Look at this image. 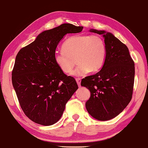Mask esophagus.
<instances>
[{"mask_svg":"<svg viewBox=\"0 0 148 148\" xmlns=\"http://www.w3.org/2000/svg\"><path fill=\"white\" fill-rule=\"evenodd\" d=\"M76 81H77V83L78 84L79 87H81V79L80 78H77L76 79Z\"/></svg>","mask_w":148,"mask_h":148,"instance_id":"34e87169","label":"esophagus"}]
</instances>
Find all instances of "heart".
Returning <instances> with one entry per match:
<instances>
[{
    "instance_id": "heart-1",
    "label": "heart",
    "mask_w": 148,
    "mask_h": 148,
    "mask_svg": "<svg viewBox=\"0 0 148 148\" xmlns=\"http://www.w3.org/2000/svg\"><path fill=\"white\" fill-rule=\"evenodd\" d=\"M106 58L105 41L99 35H81L70 37L63 44V49L54 52L56 65L65 73L76 77L85 75L88 71H98Z\"/></svg>"
}]
</instances>
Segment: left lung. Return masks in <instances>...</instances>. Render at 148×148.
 Wrapping results in <instances>:
<instances>
[{"mask_svg":"<svg viewBox=\"0 0 148 148\" xmlns=\"http://www.w3.org/2000/svg\"><path fill=\"white\" fill-rule=\"evenodd\" d=\"M102 34L106 45V58L101 69L86 77L81 85L90 92L86 108L94 119L105 121L121 113L132 99L134 83V62L128 48L112 33L90 29Z\"/></svg>","mask_w":148,"mask_h":148,"instance_id":"8db88e82","label":"left lung"}]
</instances>
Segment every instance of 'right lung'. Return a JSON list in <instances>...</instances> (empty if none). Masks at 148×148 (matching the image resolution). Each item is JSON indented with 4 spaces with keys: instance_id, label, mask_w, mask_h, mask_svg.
<instances>
[{
    "instance_id": "add662e5",
    "label": "right lung",
    "mask_w": 148,
    "mask_h": 148,
    "mask_svg": "<svg viewBox=\"0 0 148 148\" xmlns=\"http://www.w3.org/2000/svg\"><path fill=\"white\" fill-rule=\"evenodd\" d=\"M83 28L63 24L45 30L16 57L13 87L23 112L36 123L44 126L56 123L78 88L73 77L67 76L56 65L53 54L67 34L79 33Z\"/></svg>"
}]
</instances>
